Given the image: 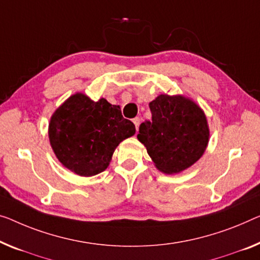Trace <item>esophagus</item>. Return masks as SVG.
<instances>
[{
	"instance_id": "1",
	"label": "esophagus",
	"mask_w": 260,
	"mask_h": 260,
	"mask_svg": "<svg viewBox=\"0 0 260 260\" xmlns=\"http://www.w3.org/2000/svg\"><path fill=\"white\" fill-rule=\"evenodd\" d=\"M140 121H141V119L139 118V117H137V118H134V119H133V122H134L135 128H137V131L139 129V126H140Z\"/></svg>"
}]
</instances>
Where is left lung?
Masks as SVG:
<instances>
[{"label": "left lung", "mask_w": 260, "mask_h": 260, "mask_svg": "<svg viewBox=\"0 0 260 260\" xmlns=\"http://www.w3.org/2000/svg\"><path fill=\"white\" fill-rule=\"evenodd\" d=\"M152 120L139 128L138 139L158 170L176 174L202 156L209 140L203 111L184 96L158 95L149 103Z\"/></svg>", "instance_id": "1"}]
</instances>
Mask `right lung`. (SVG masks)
I'll return each instance as SVG.
<instances>
[{
  "label": "right lung",
  "instance_id": "1",
  "mask_svg": "<svg viewBox=\"0 0 260 260\" xmlns=\"http://www.w3.org/2000/svg\"><path fill=\"white\" fill-rule=\"evenodd\" d=\"M134 134V123L122 117L119 105L104 98L93 102L83 93L57 108L49 125L57 158L80 176L104 172L119 143Z\"/></svg>",
  "mask_w": 260,
  "mask_h": 260
}]
</instances>
